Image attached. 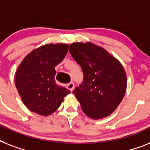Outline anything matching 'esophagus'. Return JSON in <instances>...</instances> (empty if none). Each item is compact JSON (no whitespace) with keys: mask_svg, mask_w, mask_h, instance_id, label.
<instances>
[{"mask_svg":"<svg viewBox=\"0 0 150 150\" xmlns=\"http://www.w3.org/2000/svg\"><path fill=\"white\" fill-rule=\"evenodd\" d=\"M67 88L68 89H69L71 92H72L74 90V88H75V84L73 83V82H70V83H68L67 85Z\"/></svg>","mask_w":150,"mask_h":150,"instance_id":"obj_1","label":"esophagus"}]
</instances>
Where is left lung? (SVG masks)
<instances>
[{
    "label": "left lung",
    "instance_id": "obj_1",
    "mask_svg": "<svg viewBox=\"0 0 150 150\" xmlns=\"http://www.w3.org/2000/svg\"><path fill=\"white\" fill-rule=\"evenodd\" d=\"M69 52L82 69L84 80L73 91L82 110L92 119L109 116L123 100L127 75L120 61L89 42L71 43Z\"/></svg>",
    "mask_w": 150,
    "mask_h": 150
}]
</instances>
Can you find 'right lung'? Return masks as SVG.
<instances>
[{
  "label": "right lung",
  "mask_w": 150,
  "mask_h": 150,
  "mask_svg": "<svg viewBox=\"0 0 150 150\" xmlns=\"http://www.w3.org/2000/svg\"><path fill=\"white\" fill-rule=\"evenodd\" d=\"M68 44H46L31 51L15 73V86L22 102L31 111L48 116L58 109L71 93L55 83V66L63 61Z\"/></svg>",
  "instance_id": "obj_1"
}]
</instances>
